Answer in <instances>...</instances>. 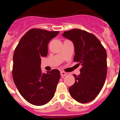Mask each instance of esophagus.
Masks as SVG:
<instances>
[{"mask_svg": "<svg viewBox=\"0 0 120 120\" xmlns=\"http://www.w3.org/2000/svg\"><path fill=\"white\" fill-rule=\"evenodd\" d=\"M66 75H67V73H65V71H61V76H62V77L65 76Z\"/></svg>", "mask_w": 120, "mask_h": 120, "instance_id": "obj_1", "label": "esophagus"}]
</instances>
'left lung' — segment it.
I'll list each match as a JSON object with an SVG mask.
<instances>
[{
    "mask_svg": "<svg viewBox=\"0 0 120 120\" xmlns=\"http://www.w3.org/2000/svg\"><path fill=\"white\" fill-rule=\"evenodd\" d=\"M63 37L75 45L74 61L82 65L80 74L73 75L75 83L70 86L71 96L81 103L95 99L103 86L107 75V53L93 34L79 29L65 31Z\"/></svg>",
    "mask_w": 120,
    "mask_h": 120,
    "instance_id": "obj_1",
    "label": "left lung"
}]
</instances>
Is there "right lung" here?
I'll return each instance as SVG.
<instances>
[{
    "label": "right lung",
    "instance_id": "right-lung-1",
    "mask_svg": "<svg viewBox=\"0 0 120 120\" xmlns=\"http://www.w3.org/2000/svg\"><path fill=\"white\" fill-rule=\"evenodd\" d=\"M59 31L32 29L22 37L13 55L12 77L20 94L27 102L42 106L55 95L61 75L54 69L42 73L41 58L48 52L49 41Z\"/></svg>",
    "mask_w": 120,
    "mask_h": 120
}]
</instances>
